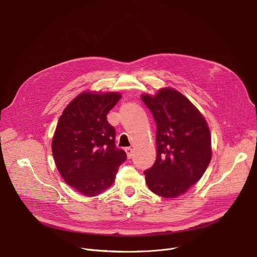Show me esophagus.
Listing matches in <instances>:
<instances>
[{"label": "esophagus", "mask_w": 257, "mask_h": 257, "mask_svg": "<svg viewBox=\"0 0 257 257\" xmlns=\"http://www.w3.org/2000/svg\"><path fill=\"white\" fill-rule=\"evenodd\" d=\"M125 152H126V154H127L128 159H131V158H132V149H131V148H126V149H125Z\"/></svg>", "instance_id": "esophagus-1"}]
</instances>
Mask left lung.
<instances>
[{"mask_svg": "<svg viewBox=\"0 0 257 257\" xmlns=\"http://www.w3.org/2000/svg\"><path fill=\"white\" fill-rule=\"evenodd\" d=\"M157 124V160L144 171L149 188L165 198L185 193L202 177L211 160V136L192 102L173 88L142 94Z\"/></svg>", "mask_w": 257, "mask_h": 257, "instance_id": "obj_1", "label": "left lung"}]
</instances>
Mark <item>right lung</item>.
I'll return each mask as SVG.
<instances>
[{"label": "right lung", "instance_id": "obj_1", "mask_svg": "<svg viewBox=\"0 0 257 257\" xmlns=\"http://www.w3.org/2000/svg\"><path fill=\"white\" fill-rule=\"evenodd\" d=\"M121 98L118 92H83L63 111L52 142L56 166L68 185L86 196L111 186L126 161L115 145V128L107 113Z\"/></svg>", "mask_w": 257, "mask_h": 257}]
</instances>
